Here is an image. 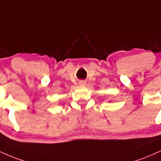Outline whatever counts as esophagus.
I'll return each mask as SVG.
<instances>
[{"label": "esophagus", "mask_w": 161, "mask_h": 161, "mask_svg": "<svg viewBox=\"0 0 161 161\" xmlns=\"http://www.w3.org/2000/svg\"><path fill=\"white\" fill-rule=\"evenodd\" d=\"M86 82H85V81H81L80 82H79V84L80 85H86Z\"/></svg>", "instance_id": "esophagus-1"}]
</instances>
